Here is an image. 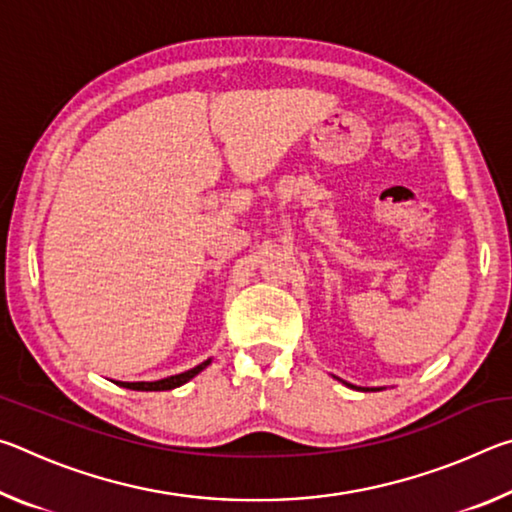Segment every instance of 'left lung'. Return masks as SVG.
<instances>
[{
  "label": "left lung",
  "mask_w": 512,
  "mask_h": 512,
  "mask_svg": "<svg viewBox=\"0 0 512 512\" xmlns=\"http://www.w3.org/2000/svg\"><path fill=\"white\" fill-rule=\"evenodd\" d=\"M336 379H339V377H336ZM339 381H343V379H339ZM343 384L345 386H348V388H357V391H379V388H368V386H354V384H350V381H343Z\"/></svg>",
  "instance_id": "1"
}]
</instances>
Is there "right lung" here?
Instances as JSON below:
<instances>
[{"instance_id":"add662e5","label":"right lung","mask_w":512,"mask_h":512,"mask_svg":"<svg viewBox=\"0 0 512 512\" xmlns=\"http://www.w3.org/2000/svg\"><path fill=\"white\" fill-rule=\"evenodd\" d=\"M210 363H212V359H207L203 363H198V366L192 370H185V372H180V375H171V377H164L158 381H117V384L124 388H131V391H171V388H178V386L187 384L189 379H194L198 372L205 370Z\"/></svg>"}]
</instances>
